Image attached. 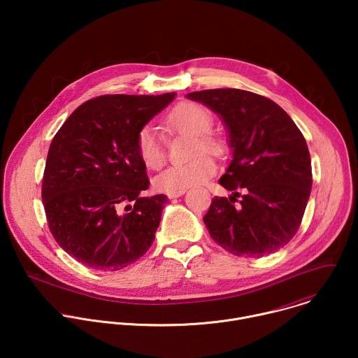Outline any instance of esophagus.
Instances as JSON below:
<instances>
[{
    "label": "esophagus",
    "instance_id": "esophagus-1",
    "mask_svg": "<svg viewBox=\"0 0 358 358\" xmlns=\"http://www.w3.org/2000/svg\"><path fill=\"white\" fill-rule=\"evenodd\" d=\"M185 191H187V189H182V191H176V192H167V196H169L170 199H174V198H178V196L184 195V194H185Z\"/></svg>",
    "mask_w": 358,
    "mask_h": 358
}]
</instances>
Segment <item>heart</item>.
Listing matches in <instances>:
<instances>
[{"mask_svg": "<svg viewBox=\"0 0 358 358\" xmlns=\"http://www.w3.org/2000/svg\"><path fill=\"white\" fill-rule=\"evenodd\" d=\"M167 127L174 131L195 136V147L192 162L187 164L171 166L162 171L155 178V187L159 191L176 192L207 182L217 171L215 162L203 151L210 155H221L222 143L211 136L213 117L207 109L191 101H184L171 110L167 117ZM204 155H202L201 152ZM137 152L143 164L156 170L166 160L164 137L162 130L155 124H145L137 134Z\"/></svg>", "mask_w": 358, "mask_h": 358, "instance_id": "1", "label": "heart"}]
</instances>
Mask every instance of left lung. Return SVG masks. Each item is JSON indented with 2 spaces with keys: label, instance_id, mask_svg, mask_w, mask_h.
<instances>
[{
  "label": "left lung",
  "instance_id": "obj_1",
  "mask_svg": "<svg viewBox=\"0 0 358 358\" xmlns=\"http://www.w3.org/2000/svg\"><path fill=\"white\" fill-rule=\"evenodd\" d=\"M187 97L220 116L232 150L220 178L232 195L215 196L203 217L211 238L245 258L283 248L297 232L312 191L310 155L301 131L273 100L248 90L210 89ZM239 187L245 194L235 206Z\"/></svg>",
  "mask_w": 358,
  "mask_h": 358
}]
</instances>
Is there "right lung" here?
I'll return each mask as SVG.
<instances>
[{
    "instance_id": "obj_1",
    "label": "right lung",
    "mask_w": 358,
    "mask_h": 358,
    "mask_svg": "<svg viewBox=\"0 0 358 358\" xmlns=\"http://www.w3.org/2000/svg\"><path fill=\"white\" fill-rule=\"evenodd\" d=\"M177 93L105 94L80 105L50 143L42 201L58 245L80 264L120 271L150 249L167 196L148 188L137 134Z\"/></svg>"
}]
</instances>
